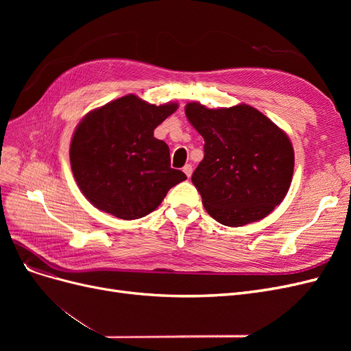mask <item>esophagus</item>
Instances as JSON below:
<instances>
[{
	"instance_id": "esophagus-1",
	"label": "esophagus",
	"mask_w": 351,
	"mask_h": 351,
	"mask_svg": "<svg viewBox=\"0 0 351 351\" xmlns=\"http://www.w3.org/2000/svg\"><path fill=\"white\" fill-rule=\"evenodd\" d=\"M183 171H184V174H186L187 177L192 176V173H193V167H192V164H186V165L183 167Z\"/></svg>"
}]
</instances>
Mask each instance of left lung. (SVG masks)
Returning <instances> with one entry per match:
<instances>
[{
	"mask_svg": "<svg viewBox=\"0 0 351 351\" xmlns=\"http://www.w3.org/2000/svg\"><path fill=\"white\" fill-rule=\"evenodd\" d=\"M186 115L205 141V156L192 182L208 214L228 227L271 214L291 184L294 151L289 136L246 104L209 110L190 102Z\"/></svg>",
	"mask_w": 351,
	"mask_h": 351,
	"instance_id": "left-lung-1",
	"label": "left lung"
}]
</instances>
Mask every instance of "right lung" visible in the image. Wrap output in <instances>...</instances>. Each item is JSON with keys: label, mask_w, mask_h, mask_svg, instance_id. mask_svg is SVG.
<instances>
[{"label": "right lung", "mask_w": 351, "mask_h": 351, "mask_svg": "<svg viewBox=\"0 0 351 351\" xmlns=\"http://www.w3.org/2000/svg\"><path fill=\"white\" fill-rule=\"evenodd\" d=\"M176 110L177 104L156 107L125 95L79 123L70 143V164L93 206L121 219L142 218L187 178L171 168L167 143L154 137V130Z\"/></svg>", "instance_id": "right-lung-1"}]
</instances>
